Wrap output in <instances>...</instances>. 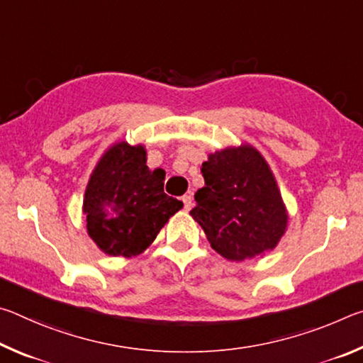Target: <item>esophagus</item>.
<instances>
[{"label": "esophagus", "mask_w": 363, "mask_h": 363, "mask_svg": "<svg viewBox=\"0 0 363 363\" xmlns=\"http://www.w3.org/2000/svg\"><path fill=\"white\" fill-rule=\"evenodd\" d=\"M182 203H184V208H186V210L189 211L190 208H192V195L190 194H186V195H182Z\"/></svg>", "instance_id": "obj_1"}]
</instances>
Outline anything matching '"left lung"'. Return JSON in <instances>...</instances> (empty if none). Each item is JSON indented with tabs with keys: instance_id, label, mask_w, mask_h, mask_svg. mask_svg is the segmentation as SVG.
I'll list each match as a JSON object with an SVG mask.
<instances>
[{
	"instance_id": "1",
	"label": "left lung",
	"mask_w": 363,
	"mask_h": 363,
	"mask_svg": "<svg viewBox=\"0 0 363 363\" xmlns=\"http://www.w3.org/2000/svg\"><path fill=\"white\" fill-rule=\"evenodd\" d=\"M205 187L190 214L214 251L230 261L275 248L286 227V211L266 160L250 145L211 153L201 164Z\"/></svg>"
}]
</instances>
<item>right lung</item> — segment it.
<instances>
[{"instance_id":"right-lung-1","label":"right lung","mask_w":363,"mask_h":363,"mask_svg":"<svg viewBox=\"0 0 363 363\" xmlns=\"http://www.w3.org/2000/svg\"><path fill=\"white\" fill-rule=\"evenodd\" d=\"M143 145H113L97 163L84 194L89 237L110 256H136L182 208L163 192L164 171L149 169Z\"/></svg>"}]
</instances>
